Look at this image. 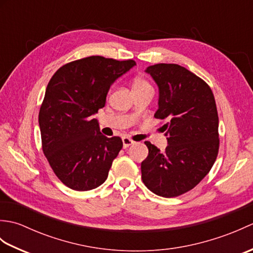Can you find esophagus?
<instances>
[{
	"instance_id": "obj_1",
	"label": "esophagus",
	"mask_w": 253,
	"mask_h": 253,
	"mask_svg": "<svg viewBox=\"0 0 253 253\" xmlns=\"http://www.w3.org/2000/svg\"><path fill=\"white\" fill-rule=\"evenodd\" d=\"M135 143V141L133 140H131L130 138H128V137H124L123 138V146H124V148H128L129 146H131V144H133Z\"/></svg>"
}]
</instances>
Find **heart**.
Wrapping results in <instances>:
<instances>
[{
    "mask_svg": "<svg viewBox=\"0 0 253 253\" xmlns=\"http://www.w3.org/2000/svg\"><path fill=\"white\" fill-rule=\"evenodd\" d=\"M146 88H151V84H150L146 79H143L141 77H138L132 83V91L133 90H141V89H146Z\"/></svg>",
    "mask_w": 253,
    "mask_h": 253,
    "instance_id": "1",
    "label": "heart"
}]
</instances>
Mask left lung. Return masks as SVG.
Returning <instances> with one entry per match:
<instances>
[{
  "mask_svg": "<svg viewBox=\"0 0 253 253\" xmlns=\"http://www.w3.org/2000/svg\"><path fill=\"white\" fill-rule=\"evenodd\" d=\"M159 85V110L154 117L168 121L164 135L169 146L161 152L146 141L147 159L141 163L143 184L153 193L174 198L191 190L215 162L218 148V114L210 85L177 64L147 68Z\"/></svg>",
  "mask_w": 253,
  "mask_h": 253,
  "instance_id": "1",
  "label": "left lung"
}]
</instances>
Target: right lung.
Wrapping results in <instances>:
<instances>
[{"instance_id":"right-lung-1","label":"right lung","mask_w":253,"mask_h":253,"mask_svg":"<svg viewBox=\"0 0 253 253\" xmlns=\"http://www.w3.org/2000/svg\"><path fill=\"white\" fill-rule=\"evenodd\" d=\"M135 65L88 56L58 68L47 84L39 112L42 151L71 189L87 191L106 180L123 141L102 135L93 115L105 105L111 84Z\"/></svg>"}]
</instances>
